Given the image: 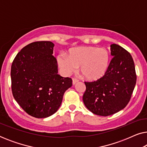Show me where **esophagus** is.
I'll return each instance as SVG.
<instances>
[{
  "label": "esophagus",
  "instance_id": "obj_1",
  "mask_svg": "<svg viewBox=\"0 0 147 147\" xmlns=\"http://www.w3.org/2000/svg\"><path fill=\"white\" fill-rule=\"evenodd\" d=\"M78 82V80L76 79V78H72V83H73V84L74 85V84H76L77 82Z\"/></svg>",
  "mask_w": 147,
  "mask_h": 147
}]
</instances>
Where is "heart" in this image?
<instances>
[{
    "label": "heart",
    "instance_id": "heart-1",
    "mask_svg": "<svg viewBox=\"0 0 147 147\" xmlns=\"http://www.w3.org/2000/svg\"><path fill=\"white\" fill-rule=\"evenodd\" d=\"M61 71L69 75L80 66V71L88 81H95L105 75L109 67L110 54L105 48L83 46L72 48L67 56L60 54L57 57Z\"/></svg>",
    "mask_w": 147,
    "mask_h": 147
}]
</instances>
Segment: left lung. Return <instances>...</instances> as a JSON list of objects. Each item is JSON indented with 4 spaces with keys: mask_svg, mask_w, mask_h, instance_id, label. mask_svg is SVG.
<instances>
[{
    "mask_svg": "<svg viewBox=\"0 0 147 147\" xmlns=\"http://www.w3.org/2000/svg\"><path fill=\"white\" fill-rule=\"evenodd\" d=\"M110 47L113 57L105 75L96 81L84 82V104L92 113L102 116L112 115L126 107L136 82L135 66L129 52L116 44Z\"/></svg>",
    "mask_w": 147,
    "mask_h": 147,
    "instance_id": "1",
    "label": "left lung"
}]
</instances>
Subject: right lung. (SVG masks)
Instances as JSON below:
<instances>
[{
	"label": "right lung",
	"instance_id": "1",
	"mask_svg": "<svg viewBox=\"0 0 147 147\" xmlns=\"http://www.w3.org/2000/svg\"><path fill=\"white\" fill-rule=\"evenodd\" d=\"M51 41L33 42L16 55L11 65L13 97L28 114L37 118L55 113L72 80L58 74Z\"/></svg>",
	"mask_w": 147,
	"mask_h": 147
}]
</instances>
